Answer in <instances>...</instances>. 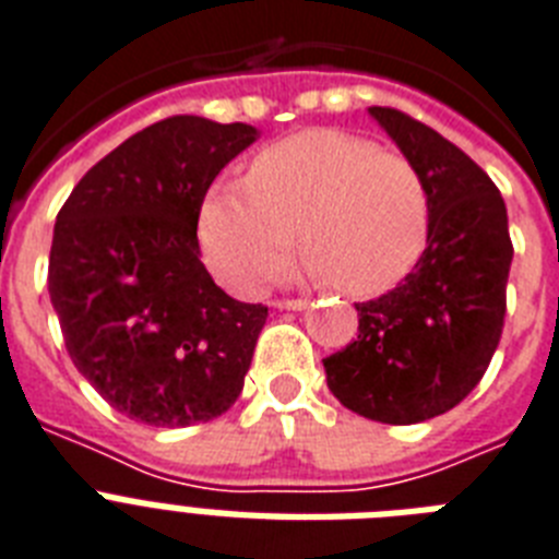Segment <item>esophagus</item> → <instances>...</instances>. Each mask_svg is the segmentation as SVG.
Instances as JSON below:
<instances>
[{"label":"esophagus","mask_w":559,"mask_h":559,"mask_svg":"<svg viewBox=\"0 0 559 559\" xmlns=\"http://www.w3.org/2000/svg\"><path fill=\"white\" fill-rule=\"evenodd\" d=\"M307 298H281V301H275V307L278 310H304L307 307Z\"/></svg>","instance_id":"obj_1"}]
</instances>
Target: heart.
<instances>
[{"mask_svg":"<svg viewBox=\"0 0 559 559\" xmlns=\"http://www.w3.org/2000/svg\"><path fill=\"white\" fill-rule=\"evenodd\" d=\"M350 295L393 287L421 255L428 189L405 154L338 129L298 131L249 166L247 183H221L203 203L209 264L240 293L270 284L295 247Z\"/></svg>","mask_w":559,"mask_h":559,"instance_id":"heart-1","label":"heart"}]
</instances>
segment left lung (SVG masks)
Segmentation results:
<instances>
[{
  "label": "left lung",
  "mask_w": 559,
  "mask_h": 559,
  "mask_svg": "<svg viewBox=\"0 0 559 559\" xmlns=\"http://www.w3.org/2000/svg\"><path fill=\"white\" fill-rule=\"evenodd\" d=\"M370 117L425 180L428 247L390 293L356 304V342L324 358L326 388L365 419L416 425L460 405L491 365L514 247L500 189L468 154L405 111Z\"/></svg>",
  "instance_id": "obj_1"
}]
</instances>
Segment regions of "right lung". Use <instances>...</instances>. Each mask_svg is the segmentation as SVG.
<instances>
[{
  "mask_svg": "<svg viewBox=\"0 0 559 559\" xmlns=\"http://www.w3.org/2000/svg\"><path fill=\"white\" fill-rule=\"evenodd\" d=\"M247 122L177 115L131 134L57 215L48 293L74 367L129 419L186 428L235 405L266 324L201 261L198 217Z\"/></svg>",
  "mask_w": 559,
  "mask_h": 559,
  "instance_id": "obj_1",
  "label": "right lung"
}]
</instances>
